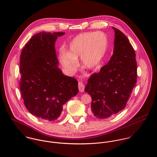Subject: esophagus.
I'll list each match as a JSON object with an SVG mask.
<instances>
[{
    "mask_svg": "<svg viewBox=\"0 0 157 157\" xmlns=\"http://www.w3.org/2000/svg\"><path fill=\"white\" fill-rule=\"evenodd\" d=\"M78 86L79 90L80 92H83L84 91V90H85V85H84V83L83 82H79Z\"/></svg>",
    "mask_w": 157,
    "mask_h": 157,
    "instance_id": "1",
    "label": "esophagus"
}]
</instances>
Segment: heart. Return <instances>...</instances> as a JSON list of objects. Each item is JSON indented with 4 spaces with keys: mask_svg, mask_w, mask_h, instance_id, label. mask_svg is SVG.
Masks as SVG:
<instances>
[{
    "mask_svg": "<svg viewBox=\"0 0 157 157\" xmlns=\"http://www.w3.org/2000/svg\"><path fill=\"white\" fill-rule=\"evenodd\" d=\"M109 45L107 36L103 32H86L78 34L71 42L69 53L62 56V62L70 72L78 67L77 59L80 57L86 67H97L105 57Z\"/></svg>",
    "mask_w": 157,
    "mask_h": 157,
    "instance_id": "b5f03b06",
    "label": "heart"
}]
</instances>
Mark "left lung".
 I'll return each instance as SVG.
<instances>
[{
    "label": "left lung",
    "mask_w": 157,
    "mask_h": 157,
    "mask_svg": "<svg viewBox=\"0 0 157 157\" xmlns=\"http://www.w3.org/2000/svg\"><path fill=\"white\" fill-rule=\"evenodd\" d=\"M113 29V55L99 72L91 75L85 89L92 97L91 112L100 119L109 118L125 108L136 82L134 49L121 31Z\"/></svg>",
    "instance_id": "left-lung-1"
}]
</instances>
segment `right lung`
Masks as SVG:
<instances>
[{"label":"right lung","mask_w":157,"mask_h":157,"mask_svg":"<svg viewBox=\"0 0 157 157\" xmlns=\"http://www.w3.org/2000/svg\"><path fill=\"white\" fill-rule=\"evenodd\" d=\"M63 32L34 35L23 48L20 59V90L31 114L48 121L57 119L63 105L78 92V82L57 67L54 48Z\"/></svg>","instance_id":"1"}]
</instances>
